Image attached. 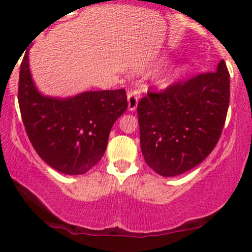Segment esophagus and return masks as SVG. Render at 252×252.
Here are the masks:
<instances>
[{
    "instance_id": "34e87169",
    "label": "esophagus",
    "mask_w": 252,
    "mask_h": 252,
    "mask_svg": "<svg viewBox=\"0 0 252 252\" xmlns=\"http://www.w3.org/2000/svg\"><path fill=\"white\" fill-rule=\"evenodd\" d=\"M138 99H140V94L137 91H129L128 92V108L130 111H135L137 108Z\"/></svg>"
}]
</instances>
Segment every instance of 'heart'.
Instances as JSON below:
<instances>
[{
  "mask_svg": "<svg viewBox=\"0 0 252 252\" xmlns=\"http://www.w3.org/2000/svg\"><path fill=\"white\" fill-rule=\"evenodd\" d=\"M185 70H186V68H184V67H180V68H178V70L175 71V76H179V74L184 73Z\"/></svg>",
  "mask_w": 252,
  "mask_h": 252,
  "instance_id": "b5f03b06",
  "label": "heart"
}]
</instances>
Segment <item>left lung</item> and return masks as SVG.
Masks as SVG:
<instances>
[{"label":"left lung","mask_w":252,"mask_h":252,"mask_svg":"<svg viewBox=\"0 0 252 252\" xmlns=\"http://www.w3.org/2000/svg\"><path fill=\"white\" fill-rule=\"evenodd\" d=\"M230 103V74L220 60L217 71L149 91L137 104L144 160L162 176L198 166L220 138Z\"/></svg>","instance_id":"8db88e82"}]
</instances>
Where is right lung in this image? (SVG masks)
<instances>
[{"mask_svg":"<svg viewBox=\"0 0 252 252\" xmlns=\"http://www.w3.org/2000/svg\"><path fill=\"white\" fill-rule=\"evenodd\" d=\"M17 98L33 148L52 168L68 175L84 174L99 162L110 130L128 108L124 89L67 99L41 96L32 80L28 51L20 66Z\"/></svg>","mask_w":252,"mask_h":252,"instance_id":"1","label":"right lung"}]
</instances>
